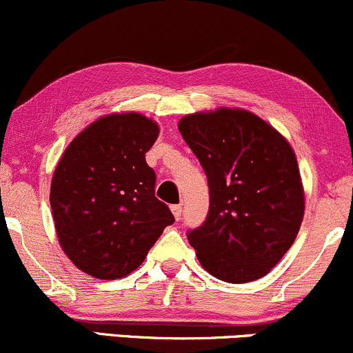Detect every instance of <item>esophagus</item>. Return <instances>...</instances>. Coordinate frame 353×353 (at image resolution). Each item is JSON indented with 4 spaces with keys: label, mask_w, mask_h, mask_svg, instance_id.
<instances>
[{
    "label": "esophagus",
    "mask_w": 353,
    "mask_h": 353,
    "mask_svg": "<svg viewBox=\"0 0 353 353\" xmlns=\"http://www.w3.org/2000/svg\"><path fill=\"white\" fill-rule=\"evenodd\" d=\"M171 210H172L174 217H176L177 221H179L181 216H182V204H174V205H171Z\"/></svg>",
    "instance_id": "34e87169"
}]
</instances>
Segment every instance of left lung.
<instances>
[{"mask_svg": "<svg viewBox=\"0 0 353 353\" xmlns=\"http://www.w3.org/2000/svg\"><path fill=\"white\" fill-rule=\"evenodd\" d=\"M179 131L209 185L208 217L188 232L197 259L224 282L264 277L302 224L303 189L292 148L244 109L189 114Z\"/></svg>", "mask_w": 353, "mask_h": 353, "instance_id": "8db88e82", "label": "left lung"}]
</instances>
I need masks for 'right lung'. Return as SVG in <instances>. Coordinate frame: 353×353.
I'll list each match as a JSON object with an SVG mask.
<instances>
[{"mask_svg": "<svg viewBox=\"0 0 353 353\" xmlns=\"http://www.w3.org/2000/svg\"><path fill=\"white\" fill-rule=\"evenodd\" d=\"M157 136V124L143 114L104 116L61 157L51 182L52 219L61 247L83 272L104 281L131 274L174 222L145 163Z\"/></svg>", "mask_w": 353, "mask_h": 353, "instance_id": "right-lung-1", "label": "right lung"}]
</instances>
